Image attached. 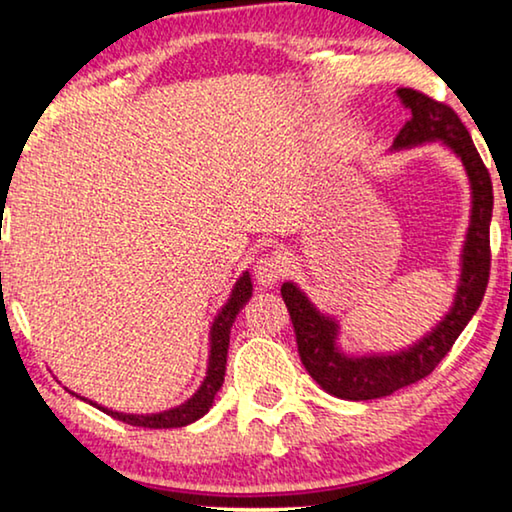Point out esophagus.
Listing matches in <instances>:
<instances>
[{"instance_id": "34e87169", "label": "esophagus", "mask_w": 512, "mask_h": 512, "mask_svg": "<svg viewBox=\"0 0 512 512\" xmlns=\"http://www.w3.org/2000/svg\"><path fill=\"white\" fill-rule=\"evenodd\" d=\"M254 275L258 284L270 289V286H275L279 282V277H282V261H279L277 256H261L254 265Z\"/></svg>"}]
</instances>
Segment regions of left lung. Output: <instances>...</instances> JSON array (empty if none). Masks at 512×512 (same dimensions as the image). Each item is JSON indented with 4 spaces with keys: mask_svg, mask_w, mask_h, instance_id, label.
Returning a JSON list of instances; mask_svg holds the SVG:
<instances>
[{
    "mask_svg": "<svg viewBox=\"0 0 512 512\" xmlns=\"http://www.w3.org/2000/svg\"><path fill=\"white\" fill-rule=\"evenodd\" d=\"M396 95L410 118L389 151L415 149L433 142L443 144L464 165L471 188V212L461 244L459 279L450 310L422 338L396 352H347L340 342V319L319 310L296 282L289 279L282 284V298L296 331L300 361L326 394L345 401H373L431 375L478 312L489 279V223L494 193L492 179L475 151L471 135L447 104L410 88L396 90Z\"/></svg>",
    "mask_w": 512,
    "mask_h": 512,
    "instance_id": "1",
    "label": "left lung"
}]
</instances>
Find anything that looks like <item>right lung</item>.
Masks as SVG:
<instances>
[{"mask_svg": "<svg viewBox=\"0 0 512 512\" xmlns=\"http://www.w3.org/2000/svg\"><path fill=\"white\" fill-rule=\"evenodd\" d=\"M251 293H254V284H251L249 270H244L233 289L228 293V300L221 305V310L216 312L212 319V326H209V354H207V370L205 377H202L200 387L193 391V396H188L184 403L174 405V408L160 410V412H146V415H137V412H118L111 408H104V405L90 401L86 396L74 394L72 389H67L69 394H74L81 401L95 405L97 410L107 412L118 422H125L130 426H144V429H179V426H188L198 422L200 417H205L209 408H212L214 396L219 394L223 375H226V359H228V345H230V328H233L237 314L244 305L249 303Z\"/></svg>", "mask_w": 512, "mask_h": 512, "instance_id": "add662e5", "label": "right lung"}]
</instances>
